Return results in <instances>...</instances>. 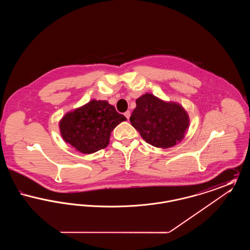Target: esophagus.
Wrapping results in <instances>:
<instances>
[{"label":"esophagus","instance_id":"esophagus-1","mask_svg":"<svg viewBox=\"0 0 250 250\" xmlns=\"http://www.w3.org/2000/svg\"><path fill=\"white\" fill-rule=\"evenodd\" d=\"M125 116L126 117V119L129 120V117H130V111H129V110L125 111Z\"/></svg>","mask_w":250,"mask_h":250}]
</instances>
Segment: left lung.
Wrapping results in <instances>:
<instances>
[{"mask_svg":"<svg viewBox=\"0 0 250 250\" xmlns=\"http://www.w3.org/2000/svg\"><path fill=\"white\" fill-rule=\"evenodd\" d=\"M130 123L143 140L157 148H169L180 143L189 127V117L178 103L166 102L145 94L136 100Z\"/></svg>","mask_w":250,"mask_h":250,"instance_id":"1","label":"left lung"}]
</instances>
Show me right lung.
Listing matches in <instances>:
<instances>
[{"instance_id": "add662e5", "label": "right lung", "mask_w": 250, "mask_h": 250, "mask_svg": "<svg viewBox=\"0 0 250 250\" xmlns=\"http://www.w3.org/2000/svg\"><path fill=\"white\" fill-rule=\"evenodd\" d=\"M126 118L106 100H91L67 112L60 121L61 135L83 154H93L106 148L110 133Z\"/></svg>"}]
</instances>
